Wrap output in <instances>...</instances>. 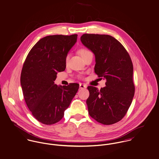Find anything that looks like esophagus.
Returning <instances> with one entry per match:
<instances>
[{"instance_id":"esophagus-1","label":"esophagus","mask_w":159,"mask_h":159,"mask_svg":"<svg viewBox=\"0 0 159 159\" xmlns=\"http://www.w3.org/2000/svg\"><path fill=\"white\" fill-rule=\"evenodd\" d=\"M87 88V85H84V84H80L79 85V88L80 89H84V88Z\"/></svg>"}]
</instances>
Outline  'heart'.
I'll use <instances>...</instances> for the list:
<instances>
[{"label": "heart", "mask_w": 159, "mask_h": 159, "mask_svg": "<svg viewBox=\"0 0 159 159\" xmlns=\"http://www.w3.org/2000/svg\"><path fill=\"white\" fill-rule=\"evenodd\" d=\"M89 52H90L88 50L85 49H81L79 51V53L81 55V57L82 58H84L85 56H86ZM69 59H70V55H67L65 57V63H66V65H68V61H69Z\"/></svg>", "instance_id": "heart-1"}]
</instances>
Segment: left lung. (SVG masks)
I'll return each mask as SVG.
<instances>
[{
  "label": "left lung",
  "instance_id": "obj_1",
  "mask_svg": "<svg viewBox=\"0 0 159 159\" xmlns=\"http://www.w3.org/2000/svg\"><path fill=\"white\" fill-rule=\"evenodd\" d=\"M80 40L95 55V73L106 79V87L100 90L87 87L89 115L100 123H116L126 114L135 93L131 58L123 46L111 36L85 34Z\"/></svg>",
  "mask_w": 159,
  "mask_h": 159
}]
</instances>
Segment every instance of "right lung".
I'll use <instances>...</instances> for the list:
<instances>
[{
	"label": "right lung",
	"mask_w": 159,
	"mask_h": 159,
	"mask_svg": "<svg viewBox=\"0 0 159 159\" xmlns=\"http://www.w3.org/2000/svg\"><path fill=\"white\" fill-rule=\"evenodd\" d=\"M77 35H55L39 39L23 65L20 85L24 98L33 116L41 123L60 121L77 93L79 85L58 86V72L65 70V57L77 41Z\"/></svg>",
	"instance_id": "add662e5"
}]
</instances>
